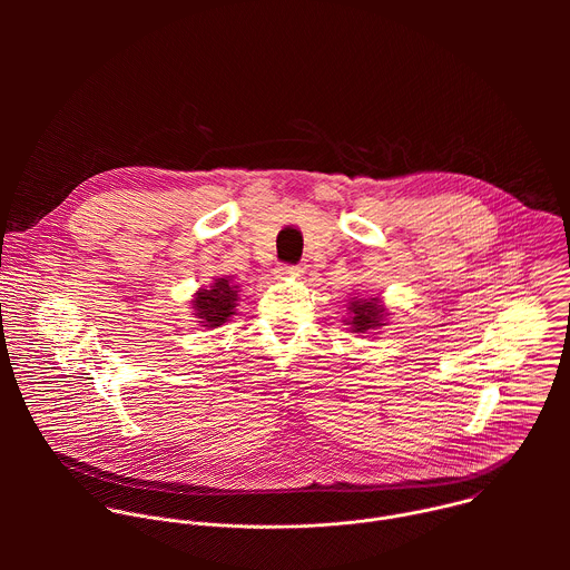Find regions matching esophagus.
Wrapping results in <instances>:
<instances>
[{
  "label": "esophagus",
  "mask_w": 570,
  "mask_h": 570,
  "mask_svg": "<svg viewBox=\"0 0 570 570\" xmlns=\"http://www.w3.org/2000/svg\"><path fill=\"white\" fill-rule=\"evenodd\" d=\"M304 271L299 268V266H279L277 271H275V275H277V279H295V277H299Z\"/></svg>",
  "instance_id": "obj_1"
}]
</instances>
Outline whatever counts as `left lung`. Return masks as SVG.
Masks as SVG:
<instances>
[{
	"label": "left lung",
	"mask_w": 570,
	"mask_h": 570,
	"mask_svg": "<svg viewBox=\"0 0 570 570\" xmlns=\"http://www.w3.org/2000/svg\"><path fill=\"white\" fill-rule=\"evenodd\" d=\"M347 317L345 324L352 330V334H370L374 330H381L387 324L390 311L385 308L383 299L379 295L370 297H352L347 299Z\"/></svg>",
	"instance_id": "8db88e82"
}]
</instances>
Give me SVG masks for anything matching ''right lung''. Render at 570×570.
Here are the masks:
<instances>
[{"instance_id":"add662e5","label":"right lung","mask_w":570,"mask_h":570,"mask_svg":"<svg viewBox=\"0 0 570 570\" xmlns=\"http://www.w3.org/2000/svg\"><path fill=\"white\" fill-rule=\"evenodd\" d=\"M238 291L240 286L234 282V277H214L209 286H203L194 293L191 308L194 315L198 317L200 327L205 330H216L220 324H225L238 306Z\"/></svg>"}]
</instances>
